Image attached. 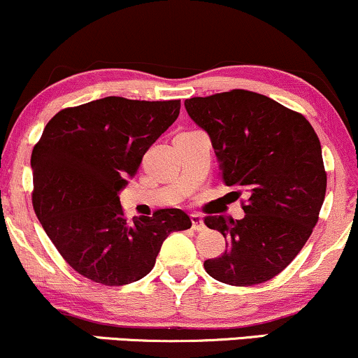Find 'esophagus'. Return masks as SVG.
I'll list each match as a JSON object with an SVG mask.
<instances>
[{"instance_id": "esophagus-1", "label": "esophagus", "mask_w": 358, "mask_h": 358, "mask_svg": "<svg viewBox=\"0 0 358 358\" xmlns=\"http://www.w3.org/2000/svg\"><path fill=\"white\" fill-rule=\"evenodd\" d=\"M190 218H192V228H193V230H195V231L205 230V222H203V217H201V215L192 213Z\"/></svg>"}]
</instances>
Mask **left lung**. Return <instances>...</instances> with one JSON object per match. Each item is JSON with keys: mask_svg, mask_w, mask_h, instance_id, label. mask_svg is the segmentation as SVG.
Listing matches in <instances>:
<instances>
[{"mask_svg": "<svg viewBox=\"0 0 358 358\" xmlns=\"http://www.w3.org/2000/svg\"><path fill=\"white\" fill-rule=\"evenodd\" d=\"M185 108L208 133L223 183L248 195L242 220L205 218L227 240L222 257L205 260L206 273L228 285L264 283L299 255L318 220L327 190L320 140L303 115L247 90L190 98Z\"/></svg>", "mask_w": 358, "mask_h": 358, "instance_id": "8db88e82", "label": "left lung"}]
</instances>
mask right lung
Segmentation results:
<instances>
[{
    "label": "right lung",
    "instance_id": "right-lung-1",
    "mask_svg": "<svg viewBox=\"0 0 358 358\" xmlns=\"http://www.w3.org/2000/svg\"><path fill=\"white\" fill-rule=\"evenodd\" d=\"M178 113L180 100L106 96L58 111L43 130L31 153L33 208L83 277L110 287L136 282L152 272L166 236L192 227L180 208L128 222L118 196Z\"/></svg>",
    "mask_w": 358,
    "mask_h": 358
}]
</instances>
